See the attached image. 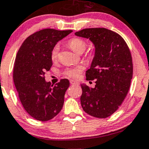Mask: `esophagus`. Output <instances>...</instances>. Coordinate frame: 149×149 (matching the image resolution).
Returning a JSON list of instances; mask_svg holds the SVG:
<instances>
[{
    "instance_id": "1",
    "label": "esophagus",
    "mask_w": 149,
    "mask_h": 149,
    "mask_svg": "<svg viewBox=\"0 0 149 149\" xmlns=\"http://www.w3.org/2000/svg\"><path fill=\"white\" fill-rule=\"evenodd\" d=\"M69 81H70V83L71 84H78V82H76V81H75L73 80H70Z\"/></svg>"
}]
</instances>
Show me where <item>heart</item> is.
<instances>
[{
	"label": "heart",
	"mask_w": 149,
	"mask_h": 149,
	"mask_svg": "<svg viewBox=\"0 0 149 149\" xmlns=\"http://www.w3.org/2000/svg\"><path fill=\"white\" fill-rule=\"evenodd\" d=\"M69 47L72 49L73 52H76V54H81L85 51L87 44L86 41L83 39L80 38H73L71 40L68 41L67 43ZM58 51H59V46L58 45H55L54 48L52 49V52H51V58L53 61H56L57 59ZM82 67H75V68H68L65 69L64 74L67 77L71 78H77L80 76V74L82 72Z\"/></svg>",
	"instance_id": "heart-1"
}]
</instances>
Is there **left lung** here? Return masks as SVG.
<instances>
[{
  "label": "left lung",
  "instance_id": "8db88e82",
  "mask_svg": "<svg viewBox=\"0 0 149 149\" xmlns=\"http://www.w3.org/2000/svg\"><path fill=\"white\" fill-rule=\"evenodd\" d=\"M75 35L89 39L95 47L87 80H96L94 88L81 84V105L86 113L98 118L110 116L122 104L133 77L131 52L122 36L106 28H88Z\"/></svg>",
  "mask_w": 149,
  "mask_h": 149
}]
</instances>
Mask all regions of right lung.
<instances>
[{"instance_id":"add662e5","label":"right lung","mask_w":149,"mask_h":149,"mask_svg":"<svg viewBox=\"0 0 149 149\" xmlns=\"http://www.w3.org/2000/svg\"><path fill=\"white\" fill-rule=\"evenodd\" d=\"M72 30L45 29L25 39L17 53L13 78L22 107L39 121L52 120L63 107L65 94L69 86L67 79L53 85L45 79L50 70L54 47Z\"/></svg>"}]
</instances>
